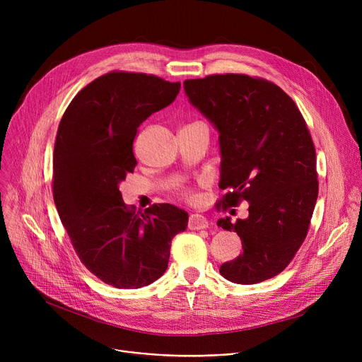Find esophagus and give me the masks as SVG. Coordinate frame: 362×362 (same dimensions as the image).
<instances>
[{"label":"esophagus","mask_w":362,"mask_h":362,"mask_svg":"<svg viewBox=\"0 0 362 362\" xmlns=\"http://www.w3.org/2000/svg\"><path fill=\"white\" fill-rule=\"evenodd\" d=\"M187 227L191 230H202L208 227V220L202 214H191L187 221Z\"/></svg>","instance_id":"1"}]
</instances>
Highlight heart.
I'll list each match as a JSON object with an SVG mask.
<instances>
[{
	"instance_id": "b5f03b06",
	"label": "heart",
	"mask_w": 362,
	"mask_h": 362,
	"mask_svg": "<svg viewBox=\"0 0 362 362\" xmlns=\"http://www.w3.org/2000/svg\"><path fill=\"white\" fill-rule=\"evenodd\" d=\"M182 195H183V198H185V199H189V201L194 199V194H192L191 191H187V189H185V191L182 192Z\"/></svg>"
}]
</instances>
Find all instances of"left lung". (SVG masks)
<instances>
[{"label":"left lung","mask_w":362,"mask_h":362,"mask_svg":"<svg viewBox=\"0 0 362 362\" xmlns=\"http://www.w3.org/2000/svg\"><path fill=\"white\" fill-rule=\"evenodd\" d=\"M191 103L220 132L226 194L217 210L250 202V217L217 224L236 232L242 255L220 274L254 284L281 273L307 238L318 197L317 157L305 119L276 83L248 74H210L183 82Z\"/></svg>","instance_id":"8db88e82"}]
</instances>
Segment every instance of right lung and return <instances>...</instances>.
<instances>
[{
    "instance_id": "right-lung-1",
    "label": "right lung",
    "mask_w": 362,
    "mask_h": 362,
    "mask_svg": "<svg viewBox=\"0 0 362 362\" xmlns=\"http://www.w3.org/2000/svg\"><path fill=\"white\" fill-rule=\"evenodd\" d=\"M180 82L112 70L71 100L52 156V195L73 248L85 267L117 289H138L167 270L171 239L187 213L154 204L144 213L123 202L119 183L133 173V141L152 112L170 105Z\"/></svg>"
}]
</instances>
